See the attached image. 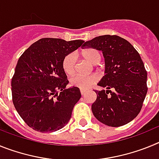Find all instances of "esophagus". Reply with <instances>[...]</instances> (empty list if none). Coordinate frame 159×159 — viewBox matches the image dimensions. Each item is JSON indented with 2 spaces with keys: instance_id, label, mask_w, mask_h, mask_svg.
<instances>
[{
  "instance_id": "obj_1",
  "label": "esophagus",
  "mask_w": 159,
  "mask_h": 159,
  "mask_svg": "<svg viewBox=\"0 0 159 159\" xmlns=\"http://www.w3.org/2000/svg\"><path fill=\"white\" fill-rule=\"evenodd\" d=\"M86 92H87L86 90H83V89L80 90V93H81V95H84V94L86 93Z\"/></svg>"
}]
</instances>
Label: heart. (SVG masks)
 <instances>
[{
    "instance_id": "b5f03b06",
    "label": "heart",
    "mask_w": 159,
    "mask_h": 159,
    "mask_svg": "<svg viewBox=\"0 0 159 159\" xmlns=\"http://www.w3.org/2000/svg\"><path fill=\"white\" fill-rule=\"evenodd\" d=\"M81 55L85 60L93 64H97L101 60L100 52L92 48L83 50ZM75 65H76V57L74 53H69L66 55L63 59V69L67 75H72L73 73L75 72ZM98 80H99V76L95 74L89 75L79 74L71 79V86L78 88L80 89L87 90Z\"/></svg>"
}]
</instances>
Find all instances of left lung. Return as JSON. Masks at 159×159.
Returning <instances> with one entry per match:
<instances>
[{
	"mask_svg": "<svg viewBox=\"0 0 159 159\" xmlns=\"http://www.w3.org/2000/svg\"><path fill=\"white\" fill-rule=\"evenodd\" d=\"M83 47L102 52L105 73L92 106L95 117L109 127H121L139 114L147 93V72L139 53L127 40L104 35L85 42Z\"/></svg>",
	"mask_w": 159,
	"mask_h": 159,
	"instance_id": "8db88e82",
	"label": "left lung"
}]
</instances>
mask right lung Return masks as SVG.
<instances>
[{
    "label": "right lung",
    "instance_id": "add662e5",
    "mask_svg": "<svg viewBox=\"0 0 159 159\" xmlns=\"http://www.w3.org/2000/svg\"><path fill=\"white\" fill-rule=\"evenodd\" d=\"M84 40L42 38L26 49L12 76V102L25 123L36 131L53 132L68 123L81 97L78 88L66 89L69 81L62 67L66 55Z\"/></svg>",
    "mask_w": 159,
    "mask_h": 159
}]
</instances>
